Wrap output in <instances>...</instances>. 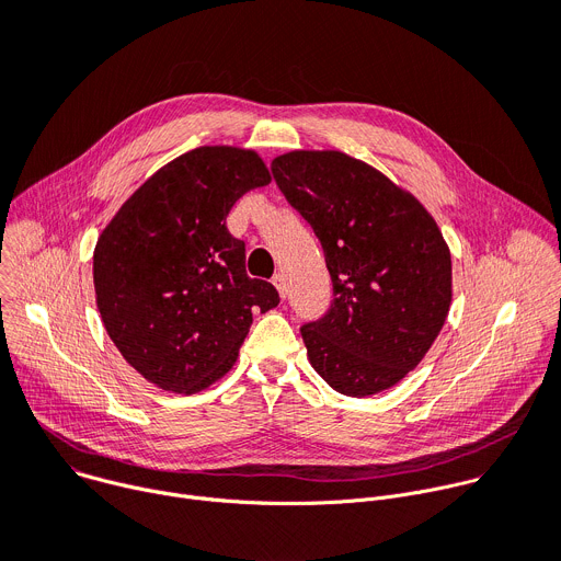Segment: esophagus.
<instances>
[{"label":"esophagus","instance_id":"34e87169","mask_svg":"<svg viewBox=\"0 0 561 561\" xmlns=\"http://www.w3.org/2000/svg\"><path fill=\"white\" fill-rule=\"evenodd\" d=\"M273 284H275V288L279 290V295L286 297V277H284V273H277V275L273 277Z\"/></svg>","mask_w":561,"mask_h":561}]
</instances>
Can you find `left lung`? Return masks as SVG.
Returning a JSON list of instances; mask_svg holds the SVG:
<instances>
[{
    "label": "left lung",
    "mask_w": 561,
    "mask_h": 561,
    "mask_svg": "<svg viewBox=\"0 0 561 561\" xmlns=\"http://www.w3.org/2000/svg\"><path fill=\"white\" fill-rule=\"evenodd\" d=\"M273 178L312 226L335 299L301 327L310 366L342 394L402 381L437 340L453 299L446 239L424 204L342 150H290Z\"/></svg>",
    "instance_id": "obj_1"
}]
</instances>
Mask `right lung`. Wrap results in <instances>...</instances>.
<instances>
[{
	"instance_id": "right-lung-1",
	"label": "right lung",
	"mask_w": 561,
	"mask_h": 561,
	"mask_svg": "<svg viewBox=\"0 0 561 561\" xmlns=\"http://www.w3.org/2000/svg\"><path fill=\"white\" fill-rule=\"evenodd\" d=\"M271 184L251 148L199 146L152 173L102 230L95 299L122 357L162 390L193 394L221 379L255 310L279 304L247 275V249L226 228L234 202Z\"/></svg>"
}]
</instances>
